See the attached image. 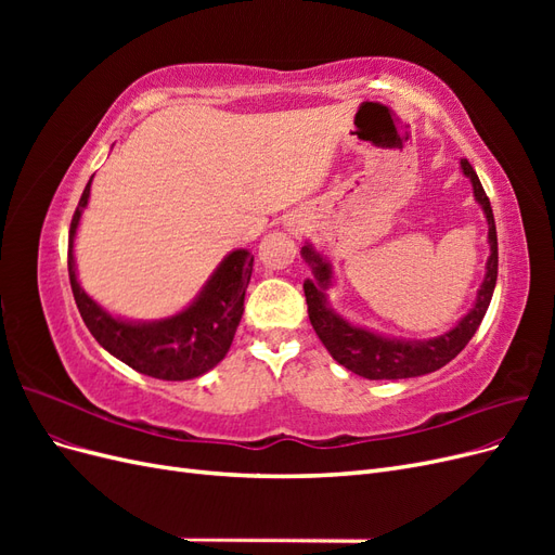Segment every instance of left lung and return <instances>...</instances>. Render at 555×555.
<instances>
[{
	"label": "left lung",
	"mask_w": 555,
	"mask_h": 555,
	"mask_svg": "<svg viewBox=\"0 0 555 555\" xmlns=\"http://www.w3.org/2000/svg\"><path fill=\"white\" fill-rule=\"evenodd\" d=\"M463 173L473 182L475 198L489 222V245L491 257L486 261V275L481 287L477 292V300L473 310H469L461 322L451 331L438 335L430 340H400V338H386V335L373 333L361 328L357 324L347 322L345 317L333 312L328 306L326 292L333 287V271L331 263L319 255V251L308 243L300 249V255L312 268V280L304 282V292L308 300V317L319 340L324 343L328 354L345 365L347 371L357 373L365 379H408L440 371L451 359H456L469 338L477 333L481 319L489 310L493 298L495 280H498V233L495 220L491 210V201L486 196L481 182L467 159H461Z\"/></svg>",
	"instance_id": "1"
}]
</instances>
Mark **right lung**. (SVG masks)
I'll return each mask as SVG.
<instances>
[{"instance_id": "add662e5", "label": "right lung", "mask_w": 555, "mask_h": 555, "mask_svg": "<svg viewBox=\"0 0 555 555\" xmlns=\"http://www.w3.org/2000/svg\"><path fill=\"white\" fill-rule=\"evenodd\" d=\"M90 184L92 178L82 190L69 229V280L82 322L108 354L137 373L166 382L206 375L227 357L236 335L255 257L247 249H233L192 304L173 317L157 322H127L113 317L86 294L76 278L74 241L82 208L88 206Z\"/></svg>"}]
</instances>
